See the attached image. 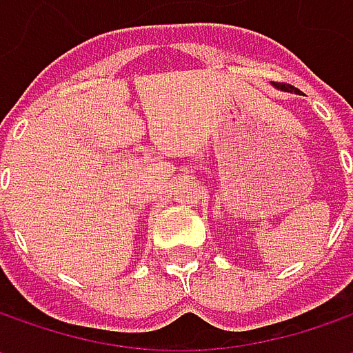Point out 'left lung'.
Here are the masks:
<instances>
[{
  "label": "left lung",
  "instance_id": "obj_1",
  "mask_svg": "<svg viewBox=\"0 0 353 353\" xmlns=\"http://www.w3.org/2000/svg\"><path fill=\"white\" fill-rule=\"evenodd\" d=\"M273 86L277 90H285V92H294V94H299V90L292 88L291 84H281V82H279V84H273Z\"/></svg>",
  "mask_w": 353,
  "mask_h": 353
}]
</instances>
